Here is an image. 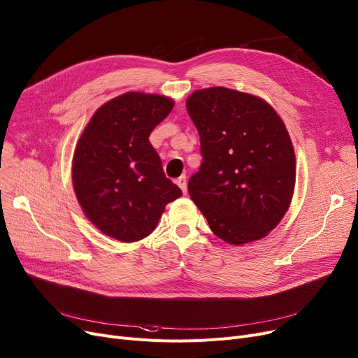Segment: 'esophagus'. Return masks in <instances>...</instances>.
<instances>
[{"instance_id":"esophagus-1","label":"esophagus","mask_w":358,"mask_h":358,"mask_svg":"<svg viewBox=\"0 0 358 358\" xmlns=\"http://www.w3.org/2000/svg\"><path fill=\"white\" fill-rule=\"evenodd\" d=\"M176 183H178V187L182 189V192L187 194V191H188V188H187V178L180 176V178L176 180Z\"/></svg>"}]
</instances>
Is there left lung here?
Returning <instances> with one entry per match:
<instances>
[{"label":"left lung","mask_w":358,"mask_h":358,"mask_svg":"<svg viewBox=\"0 0 358 358\" xmlns=\"http://www.w3.org/2000/svg\"><path fill=\"white\" fill-rule=\"evenodd\" d=\"M203 163L188 191L211 232L231 245L259 241L288 211L295 151L276 110L263 98L223 87L187 98Z\"/></svg>","instance_id":"left-lung-1"}]
</instances>
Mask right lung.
Wrapping results in <instances>:
<instances>
[{
  "label": "right lung",
  "mask_w": 358,
  "mask_h": 358,
  "mask_svg": "<svg viewBox=\"0 0 358 358\" xmlns=\"http://www.w3.org/2000/svg\"><path fill=\"white\" fill-rule=\"evenodd\" d=\"M169 96L126 92L99 107L78 141L71 180L85 216L104 235L136 242L182 195L164 176L150 134L173 108Z\"/></svg>",
  "instance_id": "obj_1"
}]
</instances>
